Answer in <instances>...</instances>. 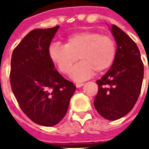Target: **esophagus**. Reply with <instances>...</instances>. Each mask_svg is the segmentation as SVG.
Listing matches in <instances>:
<instances>
[{"instance_id": "34e87169", "label": "esophagus", "mask_w": 149, "mask_h": 149, "mask_svg": "<svg viewBox=\"0 0 149 149\" xmlns=\"http://www.w3.org/2000/svg\"><path fill=\"white\" fill-rule=\"evenodd\" d=\"M83 85H84V84H83V83H77V84H76V87L81 88V87H82Z\"/></svg>"}]
</instances>
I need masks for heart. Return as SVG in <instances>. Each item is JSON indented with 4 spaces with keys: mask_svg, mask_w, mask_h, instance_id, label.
<instances>
[{
    "mask_svg": "<svg viewBox=\"0 0 149 149\" xmlns=\"http://www.w3.org/2000/svg\"><path fill=\"white\" fill-rule=\"evenodd\" d=\"M116 54L115 41L95 31L72 33L65 39V45L52 43L49 49L51 61L64 74H68L77 59L81 60L71 72L72 79L77 81L91 77L95 71L107 70L112 65Z\"/></svg>",
    "mask_w": 149,
    "mask_h": 149,
    "instance_id": "obj_1",
    "label": "heart"
}]
</instances>
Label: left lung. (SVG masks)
<instances>
[{
  "label": "left lung",
  "instance_id": "8db88e82",
  "mask_svg": "<svg viewBox=\"0 0 149 149\" xmlns=\"http://www.w3.org/2000/svg\"><path fill=\"white\" fill-rule=\"evenodd\" d=\"M110 30L116 43V54L109 71L97 81L94 106L104 118L116 120L128 114L137 101L144 65L136 43L115 24Z\"/></svg>",
  "mask_w": 149,
  "mask_h": 149
}]
</instances>
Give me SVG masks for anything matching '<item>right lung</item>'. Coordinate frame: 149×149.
I'll use <instances>...</instances> for the list:
<instances>
[{
	"instance_id": "1",
	"label": "right lung",
	"mask_w": 149,
	"mask_h": 149,
	"mask_svg": "<svg viewBox=\"0 0 149 149\" xmlns=\"http://www.w3.org/2000/svg\"><path fill=\"white\" fill-rule=\"evenodd\" d=\"M59 28L32 30L12 54L13 93L24 114L46 127L64 118L76 91V86L56 70L49 58V46Z\"/></svg>"
}]
</instances>
